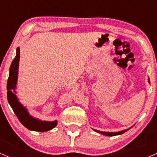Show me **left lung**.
I'll return each mask as SVG.
<instances>
[{"label":"left lung","instance_id":"1","mask_svg":"<svg viewBox=\"0 0 157 157\" xmlns=\"http://www.w3.org/2000/svg\"><path fill=\"white\" fill-rule=\"evenodd\" d=\"M148 81L149 83H150V79L148 78ZM132 128V127H131ZM130 128H128V129H126V130H124V131H119V132H103V131H97V130H94L95 131H96L97 133H99V134H103V135H106V136H110V137H112V136H115V135H118V134H123V133L126 132V131H128V130L130 129Z\"/></svg>","mask_w":157,"mask_h":157}]
</instances>
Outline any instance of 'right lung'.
I'll return each mask as SVG.
<instances>
[{
	"label": "right lung",
	"instance_id": "add662e5",
	"mask_svg": "<svg viewBox=\"0 0 157 157\" xmlns=\"http://www.w3.org/2000/svg\"><path fill=\"white\" fill-rule=\"evenodd\" d=\"M19 60H20V48H17V55L13 61L11 63L9 77L7 80V100H8L9 104L17 115L19 121L26 128L31 131H42V132L49 131L57 125V121H42L32 117L29 115L26 108H23V105L18 102L17 96L13 93H15V87L17 84Z\"/></svg>",
	"mask_w": 157,
	"mask_h": 157
}]
</instances>
